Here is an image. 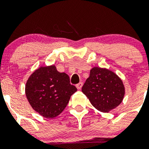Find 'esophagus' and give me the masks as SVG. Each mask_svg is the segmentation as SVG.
Segmentation results:
<instances>
[{"label":"esophagus","instance_id":"34e87169","mask_svg":"<svg viewBox=\"0 0 149 149\" xmlns=\"http://www.w3.org/2000/svg\"><path fill=\"white\" fill-rule=\"evenodd\" d=\"M83 83H81V82H80V83H78V84H77L76 86L78 90H80V89L82 88V87H83Z\"/></svg>","mask_w":149,"mask_h":149}]
</instances>
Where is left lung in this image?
I'll return each mask as SVG.
<instances>
[{
	"label": "left lung",
	"instance_id": "8db88e82",
	"mask_svg": "<svg viewBox=\"0 0 149 149\" xmlns=\"http://www.w3.org/2000/svg\"><path fill=\"white\" fill-rule=\"evenodd\" d=\"M90 103L101 112L108 113L118 107L125 95L122 80L105 68L93 67L82 88Z\"/></svg>",
	"mask_w": 149,
	"mask_h": 149
}]
</instances>
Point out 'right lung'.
Listing matches in <instances>:
<instances>
[{
    "label": "right lung",
    "mask_w": 149,
    "mask_h": 149,
    "mask_svg": "<svg viewBox=\"0 0 149 149\" xmlns=\"http://www.w3.org/2000/svg\"><path fill=\"white\" fill-rule=\"evenodd\" d=\"M77 88L69 76L60 73L54 65L40 66L29 76L25 94L31 107L46 118L57 117L64 111Z\"/></svg>",
    "instance_id": "obj_1"
}]
</instances>
